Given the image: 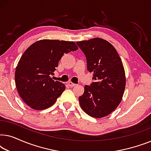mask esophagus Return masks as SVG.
Returning a JSON list of instances; mask_svg holds the SVG:
<instances>
[{
	"label": "esophagus",
	"instance_id": "34e87169",
	"mask_svg": "<svg viewBox=\"0 0 151 151\" xmlns=\"http://www.w3.org/2000/svg\"><path fill=\"white\" fill-rule=\"evenodd\" d=\"M68 84H69V86H71V87H74V86H76V84H74V83H73V82H68Z\"/></svg>",
	"mask_w": 151,
	"mask_h": 151
}]
</instances>
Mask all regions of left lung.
<instances>
[{"instance_id":"obj_1","label":"left lung","mask_w":151,"mask_h":151,"mask_svg":"<svg viewBox=\"0 0 151 151\" xmlns=\"http://www.w3.org/2000/svg\"><path fill=\"white\" fill-rule=\"evenodd\" d=\"M86 58L87 70L93 73L90 86H84L79 97L82 110L90 116L101 118L118 106L126 86L122 62L114 47L108 41L96 38L77 42Z\"/></svg>"}]
</instances>
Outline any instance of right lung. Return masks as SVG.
Wrapping results in <instances>:
<instances>
[{"label": "right lung", "instance_id": "1", "mask_svg": "<svg viewBox=\"0 0 151 151\" xmlns=\"http://www.w3.org/2000/svg\"><path fill=\"white\" fill-rule=\"evenodd\" d=\"M78 49L71 41L44 39L26 49L16 67L15 82L20 98L30 108L43 110L56 102L65 86L50 76L65 53Z\"/></svg>", "mask_w": 151, "mask_h": 151}]
</instances>
